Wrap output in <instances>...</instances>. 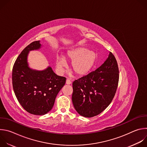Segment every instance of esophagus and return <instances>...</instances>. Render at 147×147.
I'll return each mask as SVG.
<instances>
[{
    "mask_svg": "<svg viewBox=\"0 0 147 147\" xmlns=\"http://www.w3.org/2000/svg\"><path fill=\"white\" fill-rule=\"evenodd\" d=\"M66 84H67V85H70V84H71V81L69 79H67L66 81Z\"/></svg>",
    "mask_w": 147,
    "mask_h": 147,
    "instance_id": "obj_1",
    "label": "esophagus"
}]
</instances>
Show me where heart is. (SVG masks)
<instances>
[{"instance_id": "obj_1", "label": "heart", "mask_w": 147, "mask_h": 147, "mask_svg": "<svg viewBox=\"0 0 147 147\" xmlns=\"http://www.w3.org/2000/svg\"><path fill=\"white\" fill-rule=\"evenodd\" d=\"M97 55L88 49L80 47L71 50L67 53L66 59L71 61V69L77 76H82L87 74L94 66ZM66 59L63 56H57L56 60V68L62 73L67 66Z\"/></svg>"}]
</instances>
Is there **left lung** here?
I'll use <instances>...</instances> for the list:
<instances>
[{
    "mask_svg": "<svg viewBox=\"0 0 147 147\" xmlns=\"http://www.w3.org/2000/svg\"><path fill=\"white\" fill-rule=\"evenodd\" d=\"M119 67L112 53L95 71L73 82L72 101L76 111L86 117L100 114L111 103L116 94Z\"/></svg>",
    "mask_w": 147,
    "mask_h": 147,
    "instance_id": "left-lung-1",
    "label": "left lung"
}]
</instances>
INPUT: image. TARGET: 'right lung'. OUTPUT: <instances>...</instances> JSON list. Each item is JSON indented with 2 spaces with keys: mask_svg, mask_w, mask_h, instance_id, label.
<instances>
[{
  "mask_svg": "<svg viewBox=\"0 0 147 147\" xmlns=\"http://www.w3.org/2000/svg\"><path fill=\"white\" fill-rule=\"evenodd\" d=\"M39 40L32 42L17 57L12 70V84L16 96L23 108L35 115H44L53 108L56 97L66 78L57 76L51 67L38 71L27 63L29 52L40 48Z\"/></svg>",
  "mask_w": 147,
  "mask_h": 147,
  "instance_id": "add662e5",
  "label": "right lung"
}]
</instances>
